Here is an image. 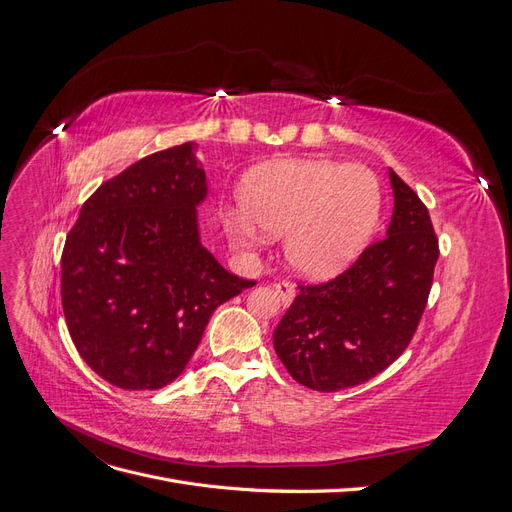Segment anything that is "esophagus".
<instances>
[{
  "label": "esophagus",
  "mask_w": 512,
  "mask_h": 512,
  "mask_svg": "<svg viewBox=\"0 0 512 512\" xmlns=\"http://www.w3.org/2000/svg\"><path fill=\"white\" fill-rule=\"evenodd\" d=\"M273 288H275L277 294H280V299H282L284 305H290L294 301V294H297L292 282H277Z\"/></svg>",
  "instance_id": "esophagus-1"
}]
</instances>
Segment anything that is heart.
I'll return each instance as SVG.
<instances>
[{"label":"heart","instance_id":"b5f03b06","mask_svg":"<svg viewBox=\"0 0 512 512\" xmlns=\"http://www.w3.org/2000/svg\"><path fill=\"white\" fill-rule=\"evenodd\" d=\"M241 211L224 215L232 239L252 247L260 230L286 235V256L309 280L346 271L374 237L382 213L378 177L361 164L286 160L252 168Z\"/></svg>","mask_w":512,"mask_h":512}]
</instances>
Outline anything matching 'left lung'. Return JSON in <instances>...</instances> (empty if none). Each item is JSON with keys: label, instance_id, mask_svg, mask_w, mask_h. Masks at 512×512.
I'll return each instance as SVG.
<instances>
[{"label": "left lung", "instance_id": "obj_1", "mask_svg": "<svg viewBox=\"0 0 512 512\" xmlns=\"http://www.w3.org/2000/svg\"><path fill=\"white\" fill-rule=\"evenodd\" d=\"M395 196L386 237L371 243L335 280L299 286L273 331L288 374L333 393L378 376L404 352L421 322L440 256L429 211L389 170Z\"/></svg>", "mask_w": 512, "mask_h": 512}]
</instances>
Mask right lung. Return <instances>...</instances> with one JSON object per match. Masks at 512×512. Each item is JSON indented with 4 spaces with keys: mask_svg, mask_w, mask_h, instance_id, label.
Listing matches in <instances>:
<instances>
[{
    "mask_svg": "<svg viewBox=\"0 0 512 512\" xmlns=\"http://www.w3.org/2000/svg\"><path fill=\"white\" fill-rule=\"evenodd\" d=\"M207 196L194 143L138 160L81 209L61 254L72 342L100 378L126 391L173 382L211 314L256 282L228 273L200 243Z\"/></svg>",
    "mask_w": 512,
    "mask_h": 512,
    "instance_id": "right-lung-1",
    "label": "right lung"
}]
</instances>
